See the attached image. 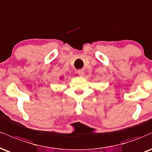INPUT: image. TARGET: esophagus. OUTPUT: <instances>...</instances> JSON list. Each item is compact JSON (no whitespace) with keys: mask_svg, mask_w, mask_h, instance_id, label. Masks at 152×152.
Listing matches in <instances>:
<instances>
[{"mask_svg":"<svg viewBox=\"0 0 152 152\" xmlns=\"http://www.w3.org/2000/svg\"><path fill=\"white\" fill-rule=\"evenodd\" d=\"M78 74L80 76H83L84 75V71L83 69H80V70L78 71Z\"/></svg>","mask_w":152,"mask_h":152,"instance_id":"1","label":"esophagus"}]
</instances>
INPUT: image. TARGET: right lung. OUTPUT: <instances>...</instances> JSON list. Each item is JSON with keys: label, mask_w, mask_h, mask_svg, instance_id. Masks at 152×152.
<instances>
[{"label": "right lung", "mask_w": 152, "mask_h": 152, "mask_svg": "<svg viewBox=\"0 0 152 152\" xmlns=\"http://www.w3.org/2000/svg\"><path fill=\"white\" fill-rule=\"evenodd\" d=\"M60 79H61V77H60Z\"/></svg>", "instance_id": "1"}]
</instances>
